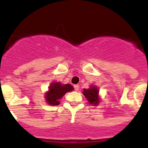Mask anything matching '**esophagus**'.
Masks as SVG:
<instances>
[{"label": "esophagus", "instance_id": "obj_1", "mask_svg": "<svg viewBox=\"0 0 148 148\" xmlns=\"http://www.w3.org/2000/svg\"><path fill=\"white\" fill-rule=\"evenodd\" d=\"M74 90L76 91H78L79 89V86L78 84H75L74 85Z\"/></svg>", "mask_w": 148, "mask_h": 148}]
</instances>
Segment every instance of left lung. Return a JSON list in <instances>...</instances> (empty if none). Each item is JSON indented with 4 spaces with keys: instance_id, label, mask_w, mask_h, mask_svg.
Returning a JSON list of instances; mask_svg holds the SVG:
<instances>
[{
    "instance_id": "1",
    "label": "left lung",
    "mask_w": 148,
    "mask_h": 148,
    "mask_svg": "<svg viewBox=\"0 0 148 148\" xmlns=\"http://www.w3.org/2000/svg\"><path fill=\"white\" fill-rule=\"evenodd\" d=\"M98 93H99V91L97 88L94 86H90V88L88 89H84L83 92L84 95L89 101V104H94V105H97L99 102Z\"/></svg>"
}]
</instances>
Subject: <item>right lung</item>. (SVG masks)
Wrapping results in <instances>:
<instances>
[{
	"label": "right lung",
	"mask_w": 148,
	"mask_h": 148,
	"mask_svg": "<svg viewBox=\"0 0 148 148\" xmlns=\"http://www.w3.org/2000/svg\"><path fill=\"white\" fill-rule=\"evenodd\" d=\"M74 89L69 84L62 85L60 82H53L49 86V92L46 95V102L51 105H59V99H60L66 92H71Z\"/></svg>",
	"instance_id": "add662e5"
}]
</instances>
